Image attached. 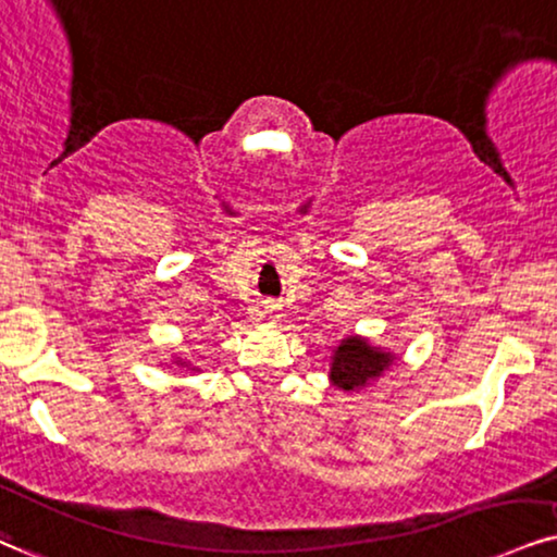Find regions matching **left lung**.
I'll return each instance as SVG.
<instances>
[{
    "instance_id": "obj_1",
    "label": "left lung",
    "mask_w": 557,
    "mask_h": 557,
    "mask_svg": "<svg viewBox=\"0 0 557 557\" xmlns=\"http://www.w3.org/2000/svg\"><path fill=\"white\" fill-rule=\"evenodd\" d=\"M393 356L374 351L367 341L346 338L333 356L331 380L341 389H359L374 376H380L389 367Z\"/></svg>"
}]
</instances>
